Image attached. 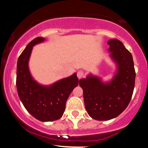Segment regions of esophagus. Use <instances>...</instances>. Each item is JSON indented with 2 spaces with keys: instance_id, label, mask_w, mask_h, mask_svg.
<instances>
[{
  "instance_id": "34e87169",
  "label": "esophagus",
  "mask_w": 148,
  "mask_h": 148,
  "mask_svg": "<svg viewBox=\"0 0 148 148\" xmlns=\"http://www.w3.org/2000/svg\"><path fill=\"white\" fill-rule=\"evenodd\" d=\"M84 76V72H83L82 70H79V72H77V77L79 78V79H81V78H83Z\"/></svg>"
}]
</instances>
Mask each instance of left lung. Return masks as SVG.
<instances>
[{
    "label": "left lung",
    "mask_w": 148,
    "mask_h": 148,
    "mask_svg": "<svg viewBox=\"0 0 148 148\" xmlns=\"http://www.w3.org/2000/svg\"><path fill=\"white\" fill-rule=\"evenodd\" d=\"M108 45L110 56L117 65L113 79L103 83L100 78L90 74L79 81L86 111L97 120H111L123 113L130 102L135 86L132 53L116 39L110 40Z\"/></svg>",
    "instance_id": "8db88e82"
}]
</instances>
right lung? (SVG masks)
I'll use <instances>...</instances> for the list:
<instances>
[{
  "instance_id": "1",
  "label": "right lung",
  "mask_w": 148,
  "mask_h": 148,
  "mask_svg": "<svg viewBox=\"0 0 148 148\" xmlns=\"http://www.w3.org/2000/svg\"><path fill=\"white\" fill-rule=\"evenodd\" d=\"M37 37L26 46L19 56L16 66V89L22 103L30 115L42 122L60 119L65 109L66 101L79 84L76 73L49 86H42L33 79L28 68L32 49L45 41Z\"/></svg>"
}]
</instances>
